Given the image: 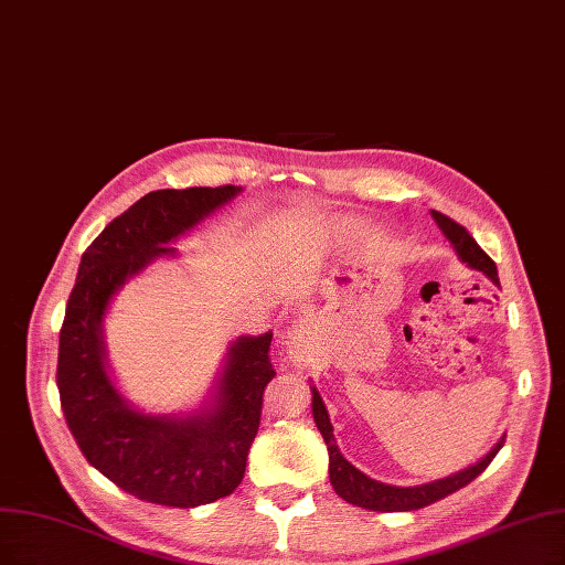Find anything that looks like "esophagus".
Listing matches in <instances>:
<instances>
[{
	"instance_id": "34e87169",
	"label": "esophagus",
	"mask_w": 565,
	"mask_h": 565,
	"mask_svg": "<svg viewBox=\"0 0 565 565\" xmlns=\"http://www.w3.org/2000/svg\"><path fill=\"white\" fill-rule=\"evenodd\" d=\"M289 356L295 364H310L312 356H315V348L310 343V338L306 335V329H297L295 335H291L289 341Z\"/></svg>"
}]
</instances>
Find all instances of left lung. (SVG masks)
Returning a JSON list of instances; mask_svg holds the SVG:
<instances>
[{
    "label": "left lung",
    "mask_w": 565,
    "mask_h": 565,
    "mask_svg": "<svg viewBox=\"0 0 565 565\" xmlns=\"http://www.w3.org/2000/svg\"><path fill=\"white\" fill-rule=\"evenodd\" d=\"M431 215L438 222L443 234L457 247L459 257L468 266L487 274L495 285H501L499 270H495L493 259L476 243V238L468 234V230L461 227V224L455 222L452 217H447L438 211H431ZM312 417H315V424H318L320 434L327 443V449H329V480H331L335 493L352 505L375 510V512H408V510H419V508H426V505L445 499V495L455 493L461 487L476 480L480 472L493 461V457L499 455V449L505 443V438H501L482 461H478L476 466H470L461 472H455V476H449L445 480H436V482L419 484V487H392L385 482L371 480L341 455V449H338V445L333 440V426L329 422V413L315 387H312Z\"/></svg>",
    "instance_id": "obj_1"
}]
</instances>
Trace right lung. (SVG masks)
<instances>
[{
	"instance_id": "obj_1",
	"label": "right lung",
	"mask_w": 565,
	"mask_h": 565,
	"mask_svg": "<svg viewBox=\"0 0 565 565\" xmlns=\"http://www.w3.org/2000/svg\"><path fill=\"white\" fill-rule=\"evenodd\" d=\"M241 190H157L113 220L87 245L60 329L57 390L62 413L87 463L141 501L196 508L230 495L243 480L262 417L264 390L276 375L270 338H238L230 348L217 403L192 417L134 411L104 366L102 318L110 297L169 245Z\"/></svg>"
}]
</instances>
